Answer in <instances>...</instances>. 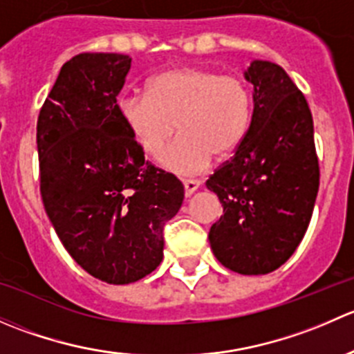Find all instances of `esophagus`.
<instances>
[{
  "mask_svg": "<svg viewBox=\"0 0 354 354\" xmlns=\"http://www.w3.org/2000/svg\"><path fill=\"white\" fill-rule=\"evenodd\" d=\"M183 187H185V195H187V197H190L192 194H195V192L200 188V181L198 180H183Z\"/></svg>",
  "mask_w": 354,
  "mask_h": 354,
  "instance_id": "obj_1",
  "label": "esophagus"
}]
</instances>
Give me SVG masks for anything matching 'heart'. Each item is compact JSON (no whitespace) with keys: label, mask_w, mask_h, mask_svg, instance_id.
Masks as SVG:
<instances>
[{"label":"heart","mask_w":354,"mask_h":354,"mask_svg":"<svg viewBox=\"0 0 354 354\" xmlns=\"http://www.w3.org/2000/svg\"><path fill=\"white\" fill-rule=\"evenodd\" d=\"M121 121L137 147L180 174L197 173L216 154L233 156L248 135L253 97L236 75L205 66H178L157 73L145 94L127 95L118 104Z\"/></svg>","instance_id":"1"}]
</instances>
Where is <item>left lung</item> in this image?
<instances>
[{"label": "left lung", "mask_w": 354, "mask_h": 354, "mask_svg": "<svg viewBox=\"0 0 354 354\" xmlns=\"http://www.w3.org/2000/svg\"><path fill=\"white\" fill-rule=\"evenodd\" d=\"M245 78L253 85L252 124L205 183L223 203L209 241L224 267L259 276L279 269L305 236L320 171L308 102L286 71L255 59Z\"/></svg>", "instance_id": "left-lung-1"}]
</instances>
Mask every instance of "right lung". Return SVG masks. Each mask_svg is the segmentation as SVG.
Wrapping results in <instances>:
<instances>
[{"instance_id":"obj_1","label":"right lung","mask_w":354,"mask_h":354,"mask_svg":"<svg viewBox=\"0 0 354 354\" xmlns=\"http://www.w3.org/2000/svg\"><path fill=\"white\" fill-rule=\"evenodd\" d=\"M131 58L82 53L62 66L37 120L41 195L71 259L95 279L130 284L162 262L181 181L152 166L118 113Z\"/></svg>"}]
</instances>
